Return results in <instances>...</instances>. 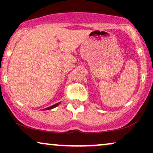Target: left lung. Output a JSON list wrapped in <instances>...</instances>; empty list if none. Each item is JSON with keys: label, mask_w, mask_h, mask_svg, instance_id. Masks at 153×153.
Listing matches in <instances>:
<instances>
[{"label": "left lung", "mask_w": 153, "mask_h": 153, "mask_svg": "<svg viewBox=\"0 0 153 153\" xmlns=\"http://www.w3.org/2000/svg\"><path fill=\"white\" fill-rule=\"evenodd\" d=\"M59 103H55V104H54V105H52V106H50V107H48V108H45V110H50V109H52V108H54V107H56V106H58Z\"/></svg>", "instance_id": "left-lung-1"}]
</instances>
